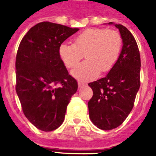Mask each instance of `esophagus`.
<instances>
[{"label":"esophagus","instance_id":"34e87169","mask_svg":"<svg viewBox=\"0 0 156 156\" xmlns=\"http://www.w3.org/2000/svg\"><path fill=\"white\" fill-rule=\"evenodd\" d=\"M85 83H83V82H78V87H83L84 86H86Z\"/></svg>","mask_w":156,"mask_h":156}]
</instances>
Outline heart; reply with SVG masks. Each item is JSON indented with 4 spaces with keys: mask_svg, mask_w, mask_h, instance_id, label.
Segmentation results:
<instances>
[{
    "mask_svg": "<svg viewBox=\"0 0 156 156\" xmlns=\"http://www.w3.org/2000/svg\"><path fill=\"white\" fill-rule=\"evenodd\" d=\"M122 39L118 31L106 28H88L76 35L73 44L63 43L59 47V56L68 69L74 68L83 59L87 61L72 71V75L82 81L91 80L100 72L106 73L118 60Z\"/></svg>",
    "mask_w": 156,
    "mask_h": 156,
    "instance_id": "1",
    "label": "heart"
}]
</instances>
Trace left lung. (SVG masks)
Instances as JSON below:
<instances>
[{
    "instance_id": "1",
    "label": "left lung",
    "mask_w": 156,
    "mask_h": 156,
    "mask_svg": "<svg viewBox=\"0 0 156 156\" xmlns=\"http://www.w3.org/2000/svg\"><path fill=\"white\" fill-rule=\"evenodd\" d=\"M115 27L123 42L118 60L106 77L88 83L93 90L88 102L89 116L92 123L103 130H111L123 123L140 87L141 59L137 42L126 27Z\"/></svg>"
}]
</instances>
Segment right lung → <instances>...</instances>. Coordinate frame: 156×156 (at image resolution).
<instances>
[{
    "mask_svg": "<svg viewBox=\"0 0 156 156\" xmlns=\"http://www.w3.org/2000/svg\"><path fill=\"white\" fill-rule=\"evenodd\" d=\"M79 30L42 22L21 40L16 56V92L26 117L45 132L63 123L66 108L78 90L59 56L62 43Z\"/></svg>",
    "mask_w": 156,
    "mask_h": 156,
    "instance_id": "add662e5",
    "label": "right lung"
}]
</instances>
